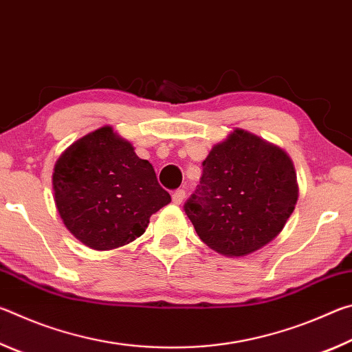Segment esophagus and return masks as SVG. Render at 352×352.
Returning a JSON list of instances; mask_svg holds the SVG:
<instances>
[{
	"mask_svg": "<svg viewBox=\"0 0 352 352\" xmlns=\"http://www.w3.org/2000/svg\"><path fill=\"white\" fill-rule=\"evenodd\" d=\"M186 197V192H184V189H177L172 192V201H174L175 205H180L182 201Z\"/></svg>",
	"mask_w": 352,
	"mask_h": 352,
	"instance_id": "esophagus-1",
	"label": "esophagus"
}]
</instances>
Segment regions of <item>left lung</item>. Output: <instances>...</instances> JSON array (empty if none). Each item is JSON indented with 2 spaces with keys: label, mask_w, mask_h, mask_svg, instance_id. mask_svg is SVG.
<instances>
[{
  "label": "left lung",
  "mask_w": 352,
  "mask_h": 352,
  "mask_svg": "<svg viewBox=\"0 0 352 352\" xmlns=\"http://www.w3.org/2000/svg\"><path fill=\"white\" fill-rule=\"evenodd\" d=\"M296 200V174L289 155L236 129L211 148L184 211L208 247L237 258L275 239Z\"/></svg>",
  "instance_id": "1"
}]
</instances>
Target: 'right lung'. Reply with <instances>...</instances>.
I'll list each match as a JSON object with an SVG mask.
<instances>
[{
    "label": "right lung",
    "instance_id": "add662e5",
    "mask_svg": "<svg viewBox=\"0 0 352 352\" xmlns=\"http://www.w3.org/2000/svg\"><path fill=\"white\" fill-rule=\"evenodd\" d=\"M57 211L69 233L93 250L126 245L170 201L153 166L105 126L73 142L52 174Z\"/></svg>",
    "mask_w": 352,
    "mask_h": 352
}]
</instances>
